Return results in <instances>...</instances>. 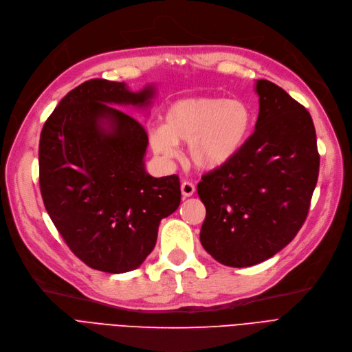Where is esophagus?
<instances>
[{"mask_svg":"<svg viewBox=\"0 0 352 352\" xmlns=\"http://www.w3.org/2000/svg\"><path fill=\"white\" fill-rule=\"evenodd\" d=\"M180 190L185 198H189V196H192L195 193V185L192 184V182H184V184L180 185Z\"/></svg>","mask_w":352,"mask_h":352,"instance_id":"1","label":"esophagus"}]
</instances>
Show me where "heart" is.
Wrapping results in <instances>:
<instances>
[{"instance_id": "obj_1", "label": "heart", "mask_w": 352, "mask_h": 352, "mask_svg": "<svg viewBox=\"0 0 352 352\" xmlns=\"http://www.w3.org/2000/svg\"><path fill=\"white\" fill-rule=\"evenodd\" d=\"M251 124V109L243 101L190 96L166 109L163 127L151 129L148 140L153 151L166 160L177 156L176 144L189 143L190 162L202 170H215L243 148Z\"/></svg>"}]
</instances>
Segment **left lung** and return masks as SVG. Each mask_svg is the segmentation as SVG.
<instances>
[{
    "label": "left lung",
    "instance_id": "obj_1",
    "mask_svg": "<svg viewBox=\"0 0 352 352\" xmlns=\"http://www.w3.org/2000/svg\"><path fill=\"white\" fill-rule=\"evenodd\" d=\"M260 111L236 156L202 176L204 248L218 263L250 267L273 257L302 228L319 175L311 114L276 83H256Z\"/></svg>",
    "mask_w": 352,
    "mask_h": 352
}]
</instances>
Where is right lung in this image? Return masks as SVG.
Returning a JSON list of instances; mask_svg holds the SVG:
<instances>
[{"label": "right lung", "mask_w": 352, "mask_h": 352, "mask_svg": "<svg viewBox=\"0 0 352 352\" xmlns=\"http://www.w3.org/2000/svg\"><path fill=\"white\" fill-rule=\"evenodd\" d=\"M156 89L91 79L70 91L43 125L40 192L54 227L91 269L125 273L157 241L159 223L180 204L176 175L146 172L148 137L131 116L111 105L147 108Z\"/></svg>", "instance_id": "right-lung-1"}]
</instances>
